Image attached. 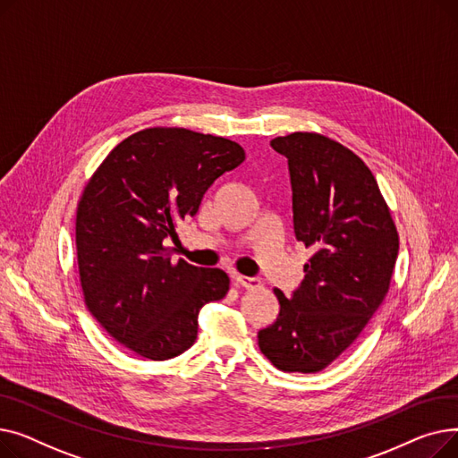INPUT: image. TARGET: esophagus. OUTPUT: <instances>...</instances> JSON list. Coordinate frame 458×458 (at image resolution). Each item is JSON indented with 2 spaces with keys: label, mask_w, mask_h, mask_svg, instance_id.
<instances>
[{
  "label": "esophagus",
  "mask_w": 458,
  "mask_h": 458,
  "mask_svg": "<svg viewBox=\"0 0 458 458\" xmlns=\"http://www.w3.org/2000/svg\"><path fill=\"white\" fill-rule=\"evenodd\" d=\"M235 284L245 287V290H254V287L259 285V278H250V276H235Z\"/></svg>",
  "instance_id": "obj_1"
}]
</instances>
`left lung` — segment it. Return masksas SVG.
Wrapping results in <instances>:
<instances>
[{
  "mask_svg": "<svg viewBox=\"0 0 458 458\" xmlns=\"http://www.w3.org/2000/svg\"><path fill=\"white\" fill-rule=\"evenodd\" d=\"M287 159L297 242L314 250L304 280L258 332L280 371L318 373L364 330L390 290L399 235L368 165L344 144L295 131L271 140Z\"/></svg>",
  "mask_w": 458,
  "mask_h": 458,
  "instance_id": "1",
  "label": "left lung"
}]
</instances>
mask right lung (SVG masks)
Listing matches in <instances>:
<instances>
[{"label":"right lung","mask_w":458,"mask_h":458,"mask_svg":"<svg viewBox=\"0 0 458 458\" xmlns=\"http://www.w3.org/2000/svg\"><path fill=\"white\" fill-rule=\"evenodd\" d=\"M245 161L237 142L185 128L124 139L89 180L76 216L85 304L142 358L168 360L197 340L199 311L230 290L223 269L171 261L163 242L195 216L209 185Z\"/></svg>","instance_id":"1"}]
</instances>
